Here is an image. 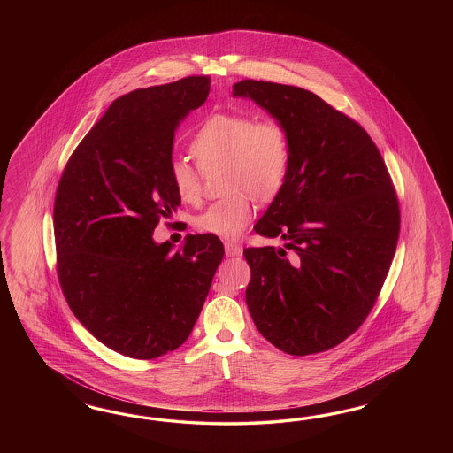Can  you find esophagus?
Here are the masks:
<instances>
[{
    "label": "esophagus",
    "mask_w": 453,
    "mask_h": 453,
    "mask_svg": "<svg viewBox=\"0 0 453 453\" xmlns=\"http://www.w3.org/2000/svg\"><path fill=\"white\" fill-rule=\"evenodd\" d=\"M224 249H226V256L227 257H239V256H242V246L237 244V242L227 241V242H224Z\"/></svg>",
    "instance_id": "obj_1"
}]
</instances>
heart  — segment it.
I'll use <instances>...</instances> for the list:
<instances>
[{"mask_svg":"<svg viewBox=\"0 0 453 453\" xmlns=\"http://www.w3.org/2000/svg\"><path fill=\"white\" fill-rule=\"evenodd\" d=\"M191 151L203 173L222 171V191L229 192L196 216L197 231L224 239L244 233L254 216L252 196L269 199L288 178L290 142L286 127L271 116L249 112H218L207 118L192 139ZM197 167L176 157L169 178L179 199L197 204L203 176Z\"/></svg>","mask_w":453,"mask_h":453,"instance_id":"obj_1","label":"heart"}]
</instances>
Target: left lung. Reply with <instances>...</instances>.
I'll use <instances>...</instances> for the list:
<instances>
[{
  "instance_id": "obj_1",
  "label": "left lung",
  "mask_w": 453,
  "mask_h": 453,
  "mask_svg": "<svg viewBox=\"0 0 453 453\" xmlns=\"http://www.w3.org/2000/svg\"><path fill=\"white\" fill-rule=\"evenodd\" d=\"M286 127L288 178L254 231L286 249L247 247L249 312L262 335L290 356L326 352L371 314L395 254L400 209L382 154L367 131L297 86L242 80Z\"/></svg>"
}]
</instances>
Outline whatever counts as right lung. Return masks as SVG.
Masks as SVG:
<instances>
[{
    "instance_id": "obj_1",
    "label": "right lung",
    "mask_w": 453,
    "mask_h": 453,
    "mask_svg": "<svg viewBox=\"0 0 453 453\" xmlns=\"http://www.w3.org/2000/svg\"><path fill=\"white\" fill-rule=\"evenodd\" d=\"M209 76L136 89L71 154L56 189V271L69 309L99 342L150 360L176 350L201 314L222 261L218 235L156 244L180 204L169 178L179 121L204 104Z\"/></svg>"
}]
</instances>
